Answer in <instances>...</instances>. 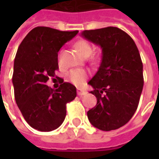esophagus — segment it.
Listing matches in <instances>:
<instances>
[{
  "mask_svg": "<svg viewBox=\"0 0 159 159\" xmlns=\"http://www.w3.org/2000/svg\"><path fill=\"white\" fill-rule=\"evenodd\" d=\"M87 93V92L85 90L81 89H77V94L79 95V96H83V95H85Z\"/></svg>",
  "mask_w": 159,
  "mask_h": 159,
  "instance_id": "34e87169",
  "label": "esophagus"
}]
</instances>
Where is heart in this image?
Returning <instances> with one entry per match:
<instances>
[{"label": "heart", "instance_id": "1", "mask_svg": "<svg viewBox=\"0 0 159 159\" xmlns=\"http://www.w3.org/2000/svg\"><path fill=\"white\" fill-rule=\"evenodd\" d=\"M74 48L76 49L78 54L83 58H88L91 55L93 52V47L89 42H87L85 40H80L74 44ZM98 57L96 55H93L92 57L93 61H96ZM87 72L85 70L81 69H75L70 70L67 74V79L69 80L70 83L76 85V86H81L85 80L87 79Z\"/></svg>", "mask_w": 159, "mask_h": 159}]
</instances>
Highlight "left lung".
Instances as JSON below:
<instances>
[{"label":"left lung","mask_w":159,"mask_h":159,"mask_svg":"<svg viewBox=\"0 0 159 159\" xmlns=\"http://www.w3.org/2000/svg\"><path fill=\"white\" fill-rule=\"evenodd\" d=\"M81 36L100 46L101 62L89 82L95 107L88 112L93 127L103 131L119 129L135 112L143 89V65L134 40L117 27L83 30Z\"/></svg>","instance_id":"left-lung-1"}]
</instances>
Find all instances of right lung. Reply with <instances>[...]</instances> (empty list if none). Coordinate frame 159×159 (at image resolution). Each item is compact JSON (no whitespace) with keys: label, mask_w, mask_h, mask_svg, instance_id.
Instances as JSON below:
<instances>
[{"label":"right lung","mask_w":159,"mask_h":159,"mask_svg":"<svg viewBox=\"0 0 159 159\" xmlns=\"http://www.w3.org/2000/svg\"><path fill=\"white\" fill-rule=\"evenodd\" d=\"M78 33L36 27L20 43L13 66L12 84L16 103L30 126L48 132L66 118V104L76 96V87L63 83L52 89L46 85L59 69L58 52Z\"/></svg>","instance_id":"add662e5"}]
</instances>
